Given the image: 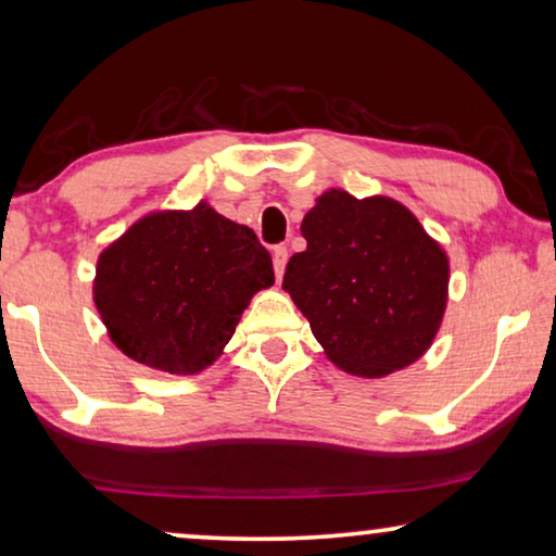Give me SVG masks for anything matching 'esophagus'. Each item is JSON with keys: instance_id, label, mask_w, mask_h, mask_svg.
<instances>
[{"instance_id": "1", "label": "esophagus", "mask_w": 556, "mask_h": 556, "mask_svg": "<svg viewBox=\"0 0 556 556\" xmlns=\"http://www.w3.org/2000/svg\"><path fill=\"white\" fill-rule=\"evenodd\" d=\"M286 263H288V248H286V245H276V248H273V270H276V278H278V280L283 278Z\"/></svg>"}]
</instances>
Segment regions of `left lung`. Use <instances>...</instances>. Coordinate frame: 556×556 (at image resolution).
<instances>
[{"label":"left lung","mask_w":556,"mask_h":556,"mask_svg":"<svg viewBox=\"0 0 556 556\" xmlns=\"http://www.w3.org/2000/svg\"><path fill=\"white\" fill-rule=\"evenodd\" d=\"M283 291L341 371L381 378L429 351L444 320L448 258L399 200L331 188L301 223Z\"/></svg>","instance_id":"1"}]
</instances>
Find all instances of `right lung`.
<instances>
[{
    "label": "right lung",
    "instance_id": "add662e5",
    "mask_svg": "<svg viewBox=\"0 0 556 556\" xmlns=\"http://www.w3.org/2000/svg\"><path fill=\"white\" fill-rule=\"evenodd\" d=\"M273 280L255 232L200 200L192 211L142 215L104 248L92 298L127 358L190 376L218 361L251 298Z\"/></svg>",
    "mask_w": 556,
    "mask_h": 556
}]
</instances>
